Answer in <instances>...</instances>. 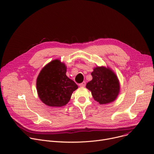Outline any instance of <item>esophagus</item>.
<instances>
[{
	"label": "esophagus",
	"mask_w": 154,
	"mask_h": 154,
	"mask_svg": "<svg viewBox=\"0 0 154 154\" xmlns=\"http://www.w3.org/2000/svg\"><path fill=\"white\" fill-rule=\"evenodd\" d=\"M85 85H86L85 82H83L82 83H81V84H79V86L81 87H85Z\"/></svg>",
	"instance_id": "34e87169"
}]
</instances>
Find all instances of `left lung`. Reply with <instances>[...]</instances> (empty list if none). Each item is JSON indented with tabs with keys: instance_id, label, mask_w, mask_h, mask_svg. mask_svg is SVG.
Returning a JSON list of instances; mask_svg holds the SVG:
<instances>
[{
	"instance_id": "left-lung-1",
	"label": "left lung",
	"mask_w": 154,
	"mask_h": 154,
	"mask_svg": "<svg viewBox=\"0 0 154 154\" xmlns=\"http://www.w3.org/2000/svg\"><path fill=\"white\" fill-rule=\"evenodd\" d=\"M93 77L86 85L94 100L101 105L114 101L119 93V82L109 67H97L91 73Z\"/></svg>"
}]
</instances>
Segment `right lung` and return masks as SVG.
Segmentation results:
<instances>
[{"mask_svg": "<svg viewBox=\"0 0 154 154\" xmlns=\"http://www.w3.org/2000/svg\"><path fill=\"white\" fill-rule=\"evenodd\" d=\"M66 66L59 60H53L46 65L36 80L38 96L49 106L60 107L69 101L78 86L66 75Z\"/></svg>", "mask_w": 154, "mask_h": 154, "instance_id": "1", "label": "right lung"}]
</instances>
